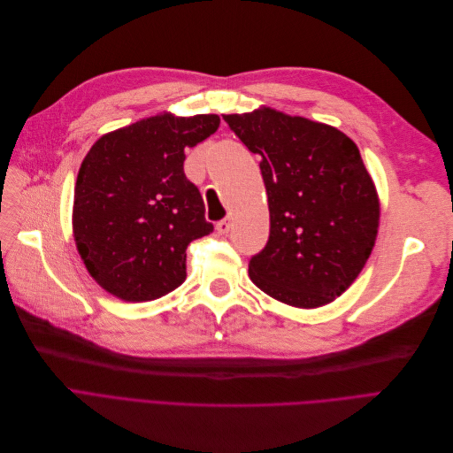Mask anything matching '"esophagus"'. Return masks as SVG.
Segmentation results:
<instances>
[{
  "label": "esophagus",
  "mask_w": 453,
  "mask_h": 453,
  "mask_svg": "<svg viewBox=\"0 0 453 453\" xmlns=\"http://www.w3.org/2000/svg\"><path fill=\"white\" fill-rule=\"evenodd\" d=\"M215 228H218V232L221 235H225V234L230 232V221L228 219H221V221H218V225H215Z\"/></svg>",
  "instance_id": "34e87169"
}]
</instances>
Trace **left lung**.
<instances>
[{"label": "left lung", "mask_w": 453, "mask_h": 453, "mask_svg": "<svg viewBox=\"0 0 453 453\" xmlns=\"http://www.w3.org/2000/svg\"><path fill=\"white\" fill-rule=\"evenodd\" d=\"M260 160L267 245L249 276L269 296L319 308L349 289L372 252L380 204L357 145L337 128L276 111L223 116Z\"/></svg>", "instance_id": "obj_1"}]
</instances>
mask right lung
I'll return each mask as SVG.
<instances>
[{
	"mask_svg": "<svg viewBox=\"0 0 453 453\" xmlns=\"http://www.w3.org/2000/svg\"><path fill=\"white\" fill-rule=\"evenodd\" d=\"M219 123L215 114H160L92 145L77 175L73 235L103 289L143 303L184 282L188 245L213 232L199 188L184 173V149Z\"/></svg>",
	"mask_w": 453,
	"mask_h": 453,
	"instance_id": "obj_1",
	"label": "right lung"
}]
</instances>
